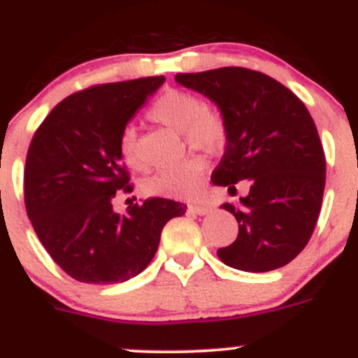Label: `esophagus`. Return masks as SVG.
Returning a JSON list of instances; mask_svg holds the SVG:
<instances>
[{
	"label": "esophagus",
	"mask_w": 358,
	"mask_h": 358,
	"mask_svg": "<svg viewBox=\"0 0 358 358\" xmlns=\"http://www.w3.org/2000/svg\"><path fill=\"white\" fill-rule=\"evenodd\" d=\"M189 210L190 212L198 213V215H206L212 208H210L208 205H205V203H194V205H189Z\"/></svg>",
	"instance_id": "obj_1"
}]
</instances>
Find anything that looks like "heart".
<instances>
[{
  "instance_id": "heart-1",
  "label": "heart",
  "mask_w": 358,
  "mask_h": 358,
  "mask_svg": "<svg viewBox=\"0 0 358 358\" xmlns=\"http://www.w3.org/2000/svg\"><path fill=\"white\" fill-rule=\"evenodd\" d=\"M148 118L159 125L182 132L190 148L215 153L228 141V122L222 111L205 106V100L194 93L168 90L150 106ZM120 155L130 168L141 169L143 160L138 153V134L127 127L120 136ZM205 162L189 159L176 168L162 169L145 183L146 194L160 198L187 199L199 192Z\"/></svg>"
}]
</instances>
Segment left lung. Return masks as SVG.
<instances>
[{
	"label": "left lung",
	"mask_w": 358,
	"mask_h": 358,
	"mask_svg": "<svg viewBox=\"0 0 358 358\" xmlns=\"http://www.w3.org/2000/svg\"><path fill=\"white\" fill-rule=\"evenodd\" d=\"M176 81L212 99L228 122V145L212 182L249 196L222 208L238 220V236L220 247V262L245 272L288 265L307 245L325 190V152L302 100L258 70L222 66L178 73Z\"/></svg>",
	"instance_id": "left-lung-1"
}]
</instances>
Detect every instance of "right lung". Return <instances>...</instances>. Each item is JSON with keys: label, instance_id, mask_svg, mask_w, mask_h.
Segmentation results:
<instances>
[{"label": "right lung", "instance_id": "right-lung-1", "mask_svg": "<svg viewBox=\"0 0 358 358\" xmlns=\"http://www.w3.org/2000/svg\"><path fill=\"white\" fill-rule=\"evenodd\" d=\"M162 76L95 85L66 96L40 123L24 166V205L56 265L81 282L115 285L141 273L164 224L187 205L150 198L115 213L116 192H132L120 136Z\"/></svg>", "mask_w": 358, "mask_h": 358}]
</instances>
